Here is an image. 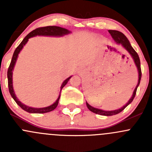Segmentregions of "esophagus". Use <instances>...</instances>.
<instances>
[{
  "label": "esophagus",
  "mask_w": 152,
  "mask_h": 152,
  "mask_svg": "<svg viewBox=\"0 0 152 152\" xmlns=\"http://www.w3.org/2000/svg\"><path fill=\"white\" fill-rule=\"evenodd\" d=\"M82 70H82V69H81V70H80V71H82Z\"/></svg>",
  "instance_id": "1"
}]
</instances>
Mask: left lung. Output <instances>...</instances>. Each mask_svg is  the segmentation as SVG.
Returning a JSON list of instances; mask_svg holds the SVG:
<instances>
[{
	"mask_svg": "<svg viewBox=\"0 0 152 152\" xmlns=\"http://www.w3.org/2000/svg\"><path fill=\"white\" fill-rule=\"evenodd\" d=\"M109 33L111 34L112 37L113 38V39L115 40V42L118 44V45H121L129 53V54L131 55L132 57L133 60H134V63H135L136 67L137 68V71H138V82H137V85L136 86L135 89H134V92H133V94L132 96L131 99L129 100V102L126 104L121 108L118 109V110H112V111H105V110H100V109L95 108V107H92L86 102V104H87V108L90 110L93 113H96V114L101 115H106V116H110V115H114L118 114L119 113H121V111H123L124 109L127 107L129 104L132 103V102L133 101L134 98L135 97L136 92H137V87L140 85V79H141V68H140V58H139L138 54L137 53V52L134 50L132 47L131 44H130L129 41L128 40V39L126 38V37L124 34L123 33H121V31L116 30H109Z\"/></svg>",
	"mask_w": 152,
	"mask_h": 152,
	"instance_id": "left-lung-1",
	"label": "left lung"
}]
</instances>
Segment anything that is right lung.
<instances>
[{
  "label": "right lung",
  "instance_id": "add662e5",
  "mask_svg": "<svg viewBox=\"0 0 152 152\" xmlns=\"http://www.w3.org/2000/svg\"><path fill=\"white\" fill-rule=\"evenodd\" d=\"M69 33H70V31L69 30H67L66 28H62V27L59 26H45V27H41V28H37L34 30L32 31L31 32L28 34L23 39L22 42H20L19 45L17 47V48L15 49V52L13 53V56H12V61H11V63L10 65V67H9L8 71H7V77H8V86H9V90H10V93L12 96V97L13 98L14 100L15 101L17 104L21 107L23 110L28 112L29 113H48V112L53 111L56 107H57L58 103H59V98H60V95L58 97L57 100L53 104L48 106V107H42V108H34V107H28V106H26L23 104V103H21L19 100L18 99V98L15 96V93L14 92L13 89V85H12V73H13V69L15 67V63H16L17 59H18V56L19 53L20 52V50H22V48H23L24 45L26 44V42H28V39L31 37H33L35 36H52V37H62L64 36V35L68 34ZM71 78V76L67 78V79H65L63 82V83L62 84V86H61V90L62 89L65 87V85L68 82L69 79Z\"/></svg>",
  "mask_w": 152,
  "mask_h": 152
}]
</instances>
